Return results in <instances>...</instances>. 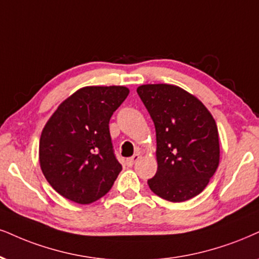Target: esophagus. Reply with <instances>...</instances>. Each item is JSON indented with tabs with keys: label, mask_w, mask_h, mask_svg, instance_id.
<instances>
[{
	"label": "esophagus",
	"mask_w": 259,
	"mask_h": 259,
	"mask_svg": "<svg viewBox=\"0 0 259 259\" xmlns=\"http://www.w3.org/2000/svg\"><path fill=\"white\" fill-rule=\"evenodd\" d=\"M139 158H140V155L139 154H136V155H133L132 157L127 158L126 163H127V165H133V164L136 163V162L139 161Z\"/></svg>",
	"instance_id": "esophagus-1"
}]
</instances>
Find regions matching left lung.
Segmentation results:
<instances>
[{
    "instance_id": "8db88e82",
    "label": "left lung",
    "mask_w": 259,
    "mask_h": 259,
    "mask_svg": "<svg viewBox=\"0 0 259 259\" xmlns=\"http://www.w3.org/2000/svg\"><path fill=\"white\" fill-rule=\"evenodd\" d=\"M156 130L157 171L150 190L173 203L199 194L220 163L219 131L202 102L184 89L148 84L137 89Z\"/></svg>"
}]
</instances>
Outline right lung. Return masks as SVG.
<instances>
[{
    "instance_id": "right-lung-1",
    "label": "right lung",
    "mask_w": 259,
    "mask_h": 259,
    "mask_svg": "<svg viewBox=\"0 0 259 259\" xmlns=\"http://www.w3.org/2000/svg\"><path fill=\"white\" fill-rule=\"evenodd\" d=\"M128 94L124 86H86L48 120L39 140V164L62 197L90 204L109 192L122 170L114 154L109 120Z\"/></svg>"
}]
</instances>
